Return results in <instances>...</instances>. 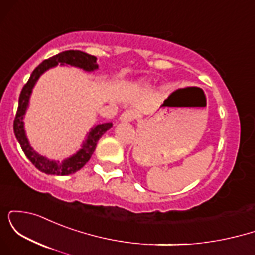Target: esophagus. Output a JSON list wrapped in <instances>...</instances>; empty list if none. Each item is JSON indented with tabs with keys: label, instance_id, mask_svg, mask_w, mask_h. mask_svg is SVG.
I'll use <instances>...</instances> for the list:
<instances>
[{
	"label": "esophagus",
	"instance_id": "esophagus-1",
	"mask_svg": "<svg viewBox=\"0 0 255 255\" xmlns=\"http://www.w3.org/2000/svg\"><path fill=\"white\" fill-rule=\"evenodd\" d=\"M135 118H136V113L134 110H126L122 113V115L120 116L121 121H125V122L133 121Z\"/></svg>",
	"mask_w": 255,
	"mask_h": 255
}]
</instances>
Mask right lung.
Returning a JSON list of instances; mask_svg holds the SVG:
<instances>
[{"instance_id":"add662e5","label":"right lung","mask_w":255,"mask_h":255,"mask_svg":"<svg viewBox=\"0 0 255 255\" xmlns=\"http://www.w3.org/2000/svg\"><path fill=\"white\" fill-rule=\"evenodd\" d=\"M97 57L92 56V55L86 54L80 50H68L60 52V54L55 55L49 58V60L43 61L39 66L32 72L30 79L25 86L22 87L21 93L19 97V105H17V111L15 119H14V134H15L17 141H19L20 146H21L22 151L26 154V157L31 160L38 170L49 175H61V176H66V175H71L80 170L83 166L86 164L90 160L91 156L96 150L98 140L101 139L102 135L107 130H109L113 124L111 122H107V124H102L95 126L91 128V130L87 134L86 139H85L83 146L77 153L73 154L72 157L67 158L63 162H58V160H50L46 157L40 156L38 152H36L31 147L30 142H28L27 136L25 134L24 129V116L26 113V109L28 107V101H30V96L32 92V89L36 85L37 80L39 79L40 75L44 72L48 71L49 68L56 67L58 63L61 64H69V66L78 67V68L84 69L86 72H93L98 69Z\"/></svg>"}]
</instances>
